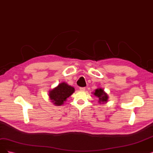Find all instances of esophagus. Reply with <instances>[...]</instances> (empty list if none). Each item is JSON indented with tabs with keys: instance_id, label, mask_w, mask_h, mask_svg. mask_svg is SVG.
I'll list each match as a JSON object with an SVG mask.
<instances>
[{
	"instance_id": "34e87169",
	"label": "esophagus",
	"mask_w": 153,
	"mask_h": 153,
	"mask_svg": "<svg viewBox=\"0 0 153 153\" xmlns=\"http://www.w3.org/2000/svg\"><path fill=\"white\" fill-rule=\"evenodd\" d=\"M81 91H84L85 90V87H80V89H79Z\"/></svg>"
}]
</instances>
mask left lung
<instances>
[{
  "label": "left lung",
  "mask_w": 153,
  "mask_h": 153,
  "mask_svg": "<svg viewBox=\"0 0 153 153\" xmlns=\"http://www.w3.org/2000/svg\"><path fill=\"white\" fill-rule=\"evenodd\" d=\"M93 94L99 98L98 101L100 103H104L107 102L108 98V95L106 94V93H105L104 90L101 89V88H98V89H96L95 92H93Z\"/></svg>",
  "instance_id": "8db88e82"
}]
</instances>
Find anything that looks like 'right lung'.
<instances>
[{
    "label": "right lung",
    "mask_w": 153,
    "mask_h": 153,
    "mask_svg": "<svg viewBox=\"0 0 153 153\" xmlns=\"http://www.w3.org/2000/svg\"><path fill=\"white\" fill-rule=\"evenodd\" d=\"M74 92V87L68 85L65 82H62L53 89L50 91L49 97L52 103L55 105L61 106Z\"/></svg>",
    "instance_id": "1"
}]
</instances>
